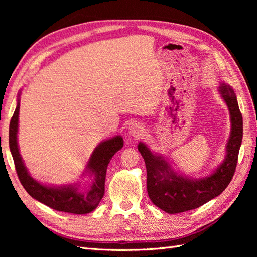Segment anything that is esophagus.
<instances>
[{
    "instance_id": "34e87169",
    "label": "esophagus",
    "mask_w": 257,
    "mask_h": 257,
    "mask_svg": "<svg viewBox=\"0 0 257 257\" xmlns=\"http://www.w3.org/2000/svg\"><path fill=\"white\" fill-rule=\"evenodd\" d=\"M144 134V127L140 123H132L128 128V135L130 137L139 138Z\"/></svg>"
}]
</instances>
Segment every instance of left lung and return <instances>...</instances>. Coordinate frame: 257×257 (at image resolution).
<instances>
[{"instance_id": "8db88e82", "label": "left lung", "mask_w": 257, "mask_h": 257, "mask_svg": "<svg viewBox=\"0 0 257 257\" xmlns=\"http://www.w3.org/2000/svg\"><path fill=\"white\" fill-rule=\"evenodd\" d=\"M217 92L230 112L231 133L225 146L224 159L210 174L189 178L174 170L167 157L151 151L144 143L138 144L147 168V190L152 203L167 213L176 214L193 210L220 195L230 184L235 172L238 151L243 138V118L235 91L221 83Z\"/></svg>"}]
</instances>
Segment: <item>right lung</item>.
Returning <instances> with one entry per match:
<instances>
[{
	"label": "right lung",
	"mask_w": 257,
	"mask_h": 257,
	"mask_svg": "<svg viewBox=\"0 0 257 257\" xmlns=\"http://www.w3.org/2000/svg\"><path fill=\"white\" fill-rule=\"evenodd\" d=\"M20 96L18 94V102L10 122L9 144L12 154L16 172L20 181L26 192L33 199L41 203L52 207L54 210L74 213V214H87L94 211L101 201L105 193V180L107 167L111 158L117 151L123 147L121 136H114L109 139L102 140L90 155L84 172L80 178H88L89 184L87 188H81V181L68 184H46L37 181L31 176L20 154L18 133H19V114H20Z\"/></svg>",
	"instance_id": "1"
}]
</instances>
